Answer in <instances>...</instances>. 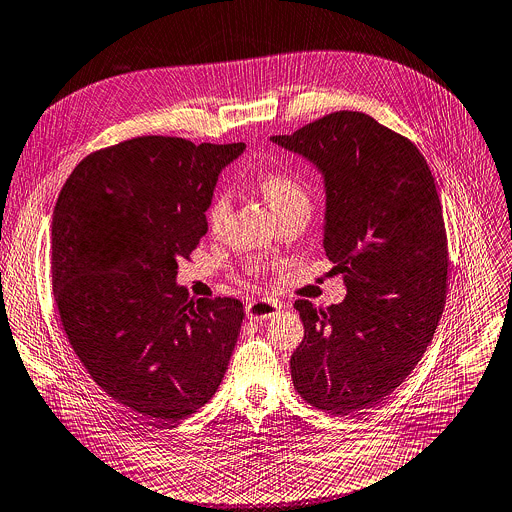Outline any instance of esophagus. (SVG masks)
Wrapping results in <instances>:
<instances>
[{
    "label": "esophagus",
    "mask_w": 512,
    "mask_h": 512,
    "mask_svg": "<svg viewBox=\"0 0 512 512\" xmlns=\"http://www.w3.org/2000/svg\"><path fill=\"white\" fill-rule=\"evenodd\" d=\"M280 312V304L273 300H253L247 304V318L251 320H267Z\"/></svg>",
    "instance_id": "esophagus-1"
}]
</instances>
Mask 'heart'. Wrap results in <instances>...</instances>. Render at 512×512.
Returning a JSON list of instances; mask_svg holds the SVG:
<instances>
[{"mask_svg": "<svg viewBox=\"0 0 512 512\" xmlns=\"http://www.w3.org/2000/svg\"><path fill=\"white\" fill-rule=\"evenodd\" d=\"M259 188L265 196V200L269 202L271 210H280L284 206H288L294 200H302L306 198V192L300 185V181L284 171H267L259 177ZM228 212V194L220 192L214 196L210 208H208V220L212 226H218L224 216Z\"/></svg>", "mask_w": 512, "mask_h": 512, "instance_id": "heart-1", "label": "heart"}]
</instances>
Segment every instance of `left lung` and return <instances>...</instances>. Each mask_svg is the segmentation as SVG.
<instances>
[{"instance_id": "1", "label": "left lung", "mask_w": 512, "mask_h": 512, "mask_svg": "<svg viewBox=\"0 0 512 512\" xmlns=\"http://www.w3.org/2000/svg\"><path fill=\"white\" fill-rule=\"evenodd\" d=\"M316 167L322 245L347 298L298 300L304 339L292 382L312 406L359 414L392 394L425 355L445 306L447 235L431 169L408 138L361 112H333L269 136Z\"/></svg>"}]
</instances>
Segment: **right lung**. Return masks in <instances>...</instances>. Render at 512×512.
<instances>
[{
  "label": "right lung",
  "mask_w": 512,
  "mask_h": 512,
  "mask_svg": "<svg viewBox=\"0 0 512 512\" xmlns=\"http://www.w3.org/2000/svg\"><path fill=\"white\" fill-rule=\"evenodd\" d=\"M245 143L138 136L87 155L53 212V294L67 339L116 402L175 425L218 390L243 302L192 300L177 261L206 235L218 175Z\"/></svg>",
  "instance_id": "right-lung-1"
}]
</instances>
